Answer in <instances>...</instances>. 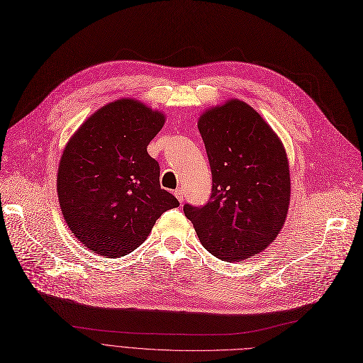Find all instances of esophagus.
<instances>
[{"instance_id":"1","label":"esophagus","mask_w":363,"mask_h":363,"mask_svg":"<svg viewBox=\"0 0 363 363\" xmlns=\"http://www.w3.org/2000/svg\"><path fill=\"white\" fill-rule=\"evenodd\" d=\"M174 195H176V198L179 199V202L182 203L183 199H184V198H183V190H182V189H176V190H174Z\"/></svg>"}]
</instances>
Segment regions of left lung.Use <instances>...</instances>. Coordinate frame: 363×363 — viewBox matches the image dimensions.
I'll return each instance as SVG.
<instances>
[{"instance_id": "8db88e82", "label": "left lung", "mask_w": 363, "mask_h": 363, "mask_svg": "<svg viewBox=\"0 0 363 363\" xmlns=\"http://www.w3.org/2000/svg\"><path fill=\"white\" fill-rule=\"evenodd\" d=\"M212 174L203 206L184 203L203 247L221 261L262 252L284 224L290 172L284 146L243 101L208 110L198 123Z\"/></svg>"}]
</instances>
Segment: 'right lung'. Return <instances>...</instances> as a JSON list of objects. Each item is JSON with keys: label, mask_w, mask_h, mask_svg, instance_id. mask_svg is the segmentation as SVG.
I'll return each mask as SVG.
<instances>
[{"label": "right lung", "mask_w": 363, "mask_h": 363, "mask_svg": "<svg viewBox=\"0 0 363 363\" xmlns=\"http://www.w3.org/2000/svg\"><path fill=\"white\" fill-rule=\"evenodd\" d=\"M164 120L139 101L118 99L94 113L64 149L57 177L64 220L102 257L129 255L180 205L161 189L160 164L146 151Z\"/></svg>", "instance_id": "add662e5"}]
</instances>
